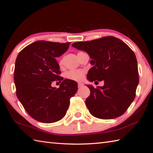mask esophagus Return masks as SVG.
<instances>
[{
	"instance_id": "34e87169",
	"label": "esophagus",
	"mask_w": 153,
	"mask_h": 153,
	"mask_svg": "<svg viewBox=\"0 0 153 153\" xmlns=\"http://www.w3.org/2000/svg\"><path fill=\"white\" fill-rule=\"evenodd\" d=\"M83 85H84V84H83V83H82V82H79V83H78V87H79V88L82 87Z\"/></svg>"
}]
</instances>
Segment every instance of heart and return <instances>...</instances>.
Here are the masks:
<instances>
[{"mask_svg":"<svg viewBox=\"0 0 153 153\" xmlns=\"http://www.w3.org/2000/svg\"><path fill=\"white\" fill-rule=\"evenodd\" d=\"M83 53V52H79V53ZM78 53V54H79ZM63 59H60L59 62V65L60 67H63ZM84 74H85V71L83 70H76V71H70L67 72L65 74V76L67 79L72 80L74 81H80L82 80L84 77Z\"/></svg>","mask_w":153,"mask_h":153,"instance_id":"heart-1","label":"heart"}]
</instances>
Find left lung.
<instances>
[{"label":"left lung","instance_id":"1","mask_svg":"<svg viewBox=\"0 0 153 153\" xmlns=\"http://www.w3.org/2000/svg\"><path fill=\"white\" fill-rule=\"evenodd\" d=\"M72 46L86 52L93 67L87 79L104 81L103 86L87 85L90 95L86 107L94 117L113 119L123 115L135 97L139 83L137 62L134 52L123 40L108 36L90 41L76 42Z\"/></svg>","mask_w":153,"mask_h":153}]
</instances>
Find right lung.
Wrapping results in <instances>:
<instances>
[{
	"label": "right lung",
	"mask_w": 153,
	"mask_h": 153,
	"mask_svg": "<svg viewBox=\"0 0 153 153\" xmlns=\"http://www.w3.org/2000/svg\"><path fill=\"white\" fill-rule=\"evenodd\" d=\"M70 42L39 40L26 46L17 57L14 69L16 95L34 119L52 123L65 117L70 99L78 90L75 81L65 79L59 88L52 82L63 80L56 57L69 48Z\"/></svg>",
	"instance_id": "obj_1"
}]
</instances>
